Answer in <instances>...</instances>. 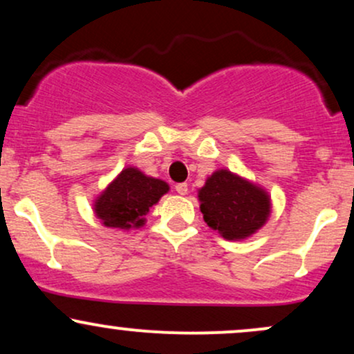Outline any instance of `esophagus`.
Wrapping results in <instances>:
<instances>
[{
	"label": "esophagus",
	"mask_w": 354,
	"mask_h": 354,
	"mask_svg": "<svg viewBox=\"0 0 354 354\" xmlns=\"http://www.w3.org/2000/svg\"><path fill=\"white\" fill-rule=\"evenodd\" d=\"M174 189H176L178 194L185 196V194L188 193V185H186V183H178V185L174 186Z\"/></svg>",
	"instance_id": "esophagus-1"
}]
</instances>
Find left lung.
<instances>
[{
  "mask_svg": "<svg viewBox=\"0 0 354 354\" xmlns=\"http://www.w3.org/2000/svg\"><path fill=\"white\" fill-rule=\"evenodd\" d=\"M206 225L226 239H245L270 216L271 201L265 189L245 178L218 169L198 191Z\"/></svg>",
  "mask_w": 354,
  "mask_h": 354,
  "instance_id": "left-lung-1",
  "label": "left lung"
}]
</instances>
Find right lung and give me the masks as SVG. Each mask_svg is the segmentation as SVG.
I'll use <instances>...</instances> for the list:
<instances>
[{"instance_id": "right-lung-1", "label": "right lung", "mask_w": 354, "mask_h": 354, "mask_svg": "<svg viewBox=\"0 0 354 354\" xmlns=\"http://www.w3.org/2000/svg\"><path fill=\"white\" fill-rule=\"evenodd\" d=\"M168 183L146 176L138 168H126L95 201V213L108 228H140L149 208L168 193Z\"/></svg>"}]
</instances>
